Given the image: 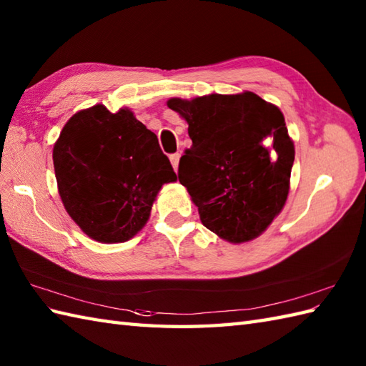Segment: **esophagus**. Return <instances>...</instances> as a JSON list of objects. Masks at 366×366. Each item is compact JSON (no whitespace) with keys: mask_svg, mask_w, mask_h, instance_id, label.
I'll return each instance as SVG.
<instances>
[{"mask_svg":"<svg viewBox=\"0 0 366 366\" xmlns=\"http://www.w3.org/2000/svg\"><path fill=\"white\" fill-rule=\"evenodd\" d=\"M179 159H181V155H179V154H171V155H169V162H171V165H173L174 171H176L177 167H179Z\"/></svg>","mask_w":366,"mask_h":366,"instance_id":"1","label":"esophagus"}]
</instances>
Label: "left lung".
<instances>
[{
	"instance_id": "1",
	"label": "left lung",
	"mask_w": 366,
	"mask_h": 366,
	"mask_svg": "<svg viewBox=\"0 0 366 366\" xmlns=\"http://www.w3.org/2000/svg\"><path fill=\"white\" fill-rule=\"evenodd\" d=\"M167 105L189 124L177 177L201 223L231 244L261 236L286 203L295 154L280 108L250 91Z\"/></svg>"
}]
</instances>
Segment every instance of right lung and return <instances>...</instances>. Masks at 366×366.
<instances>
[{
  "label": "right lung",
  "instance_id": "obj_1",
  "mask_svg": "<svg viewBox=\"0 0 366 366\" xmlns=\"http://www.w3.org/2000/svg\"><path fill=\"white\" fill-rule=\"evenodd\" d=\"M58 192L67 214L99 242H126L151 215L162 185L177 176L129 108L94 105L66 122L53 147Z\"/></svg>",
  "mask_w": 366,
  "mask_h": 366
}]
</instances>
